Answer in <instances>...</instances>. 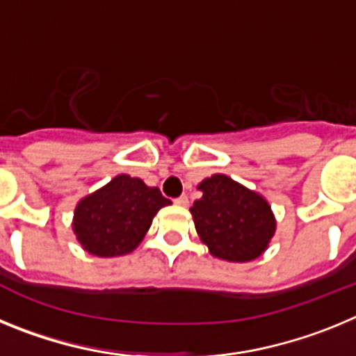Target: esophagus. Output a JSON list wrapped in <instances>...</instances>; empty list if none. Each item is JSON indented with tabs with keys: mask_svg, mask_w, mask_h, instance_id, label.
I'll use <instances>...</instances> for the list:
<instances>
[{
	"mask_svg": "<svg viewBox=\"0 0 356 356\" xmlns=\"http://www.w3.org/2000/svg\"><path fill=\"white\" fill-rule=\"evenodd\" d=\"M175 203L178 207H187L188 205V196H187V194H181L180 197H176Z\"/></svg>",
	"mask_w": 356,
	"mask_h": 356,
	"instance_id": "esophagus-1",
	"label": "esophagus"
}]
</instances>
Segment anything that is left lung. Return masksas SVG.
Listing matches in <instances>:
<instances>
[{
	"label": "left lung",
	"instance_id": "8db88e82",
	"mask_svg": "<svg viewBox=\"0 0 356 356\" xmlns=\"http://www.w3.org/2000/svg\"><path fill=\"white\" fill-rule=\"evenodd\" d=\"M197 188L203 196L194 201L191 213L210 253L228 262L260 257L276 228L269 203L225 175L207 178Z\"/></svg>",
	"mask_w": 356,
	"mask_h": 356
}]
</instances>
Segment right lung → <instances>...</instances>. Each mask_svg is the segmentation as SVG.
Returning a JSON list of instances; mask_svg holds the SVG:
<instances>
[{"mask_svg": "<svg viewBox=\"0 0 356 356\" xmlns=\"http://www.w3.org/2000/svg\"><path fill=\"white\" fill-rule=\"evenodd\" d=\"M168 205L171 201L156 187L119 175L78 203L72 228L89 253L119 257L139 246L155 213Z\"/></svg>", "mask_w": 356, "mask_h": 356, "instance_id": "right-lung-1", "label": "right lung"}]
</instances>
